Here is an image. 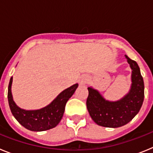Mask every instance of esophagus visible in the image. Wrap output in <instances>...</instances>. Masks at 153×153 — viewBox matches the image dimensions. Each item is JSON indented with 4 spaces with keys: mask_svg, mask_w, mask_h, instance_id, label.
<instances>
[{
    "mask_svg": "<svg viewBox=\"0 0 153 153\" xmlns=\"http://www.w3.org/2000/svg\"><path fill=\"white\" fill-rule=\"evenodd\" d=\"M87 82V77H86V76H82L79 79V83L80 85H85Z\"/></svg>",
    "mask_w": 153,
    "mask_h": 153,
    "instance_id": "obj_1",
    "label": "esophagus"
}]
</instances>
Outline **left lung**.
I'll list each match as a JSON object with an SVG mask.
<instances>
[{"label":"left lung","mask_w":153,"mask_h":153,"mask_svg":"<svg viewBox=\"0 0 153 153\" xmlns=\"http://www.w3.org/2000/svg\"><path fill=\"white\" fill-rule=\"evenodd\" d=\"M129 64L131 86L129 91L119 100L110 101L91 86L88 87L89 95L86 107L92 120L99 126L117 128L129 123L140 112L144 100V82L137 63L125 55Z\"/></svg>","instance_id":"left-lung-1"}]
</instances>
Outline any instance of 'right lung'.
Instances as JSON below:
<instances>
[{
    "mask_svg": "<svg viewBox=\"0 0 153 153\" xmlns=\"http://www.w3.org/2000/svg\"><path fill=\"white\" fill-rule=\"evenodd\" d=\"M13 77L8 85L7 99L10 111L18 123L26 129L34 132H41L54 128L60 122L65 106L78 87V83L63 90L50 104L39 109H24L19 107L13 101L11 86Z\"/></svg>",
    "mask_w": 153,
    "mask_h": 153,
    "instance_id": "add662e5",
    "label": "right lung"
}]
</instances>
